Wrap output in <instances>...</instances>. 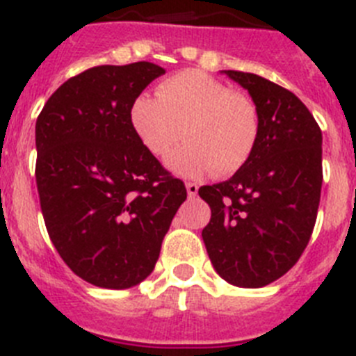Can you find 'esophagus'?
I'll use <instances>...</instances> for the list:
<instances>
[{"label": "esophagus", "instance_id": "34e87169", "mask_svg": "<svg viewBox=\"0 0 356 356\" xmlns=\"http://www.w3.org/2000/svg\"><path fill=\"white\" fill-rule=\"evenodd\" d=\"M185 187H187V195L188 197H195L197 195V191H200V187H197V184H185Z\"/></svg>", "mask_w": 356, "mask_h": 356}]
</instances>
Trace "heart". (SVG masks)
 <instances>
[{
    "label": "heart",
    "mask_w": 356,
    "mask_h": 356,
    "mask_svg": "<svg viewBox=\"0 0 356 356\" xmlns=\"http://www.w3.org/2000/svg\"><path fill=\"white\" fill-rule=\"evenodd\" d=\"M129 118L139 143L155 156H165L181 136L187 138V145L168 159V168L187 178L240 171L259 139V114L252 100L200 70L162 81L159 97H136Z\"/></svg>",
    "instance_id": "b5f03b06"
}]
</instances>
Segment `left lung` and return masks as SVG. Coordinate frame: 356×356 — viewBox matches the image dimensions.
Masks as SVG:
<instances>
[{
    "label": "left lung",
    "instance_id": "8db88e82",
    "mask_svg": "<svg viewBox=\"0 0 356 356\" xmlns=\"http://www.w3.org/2000/svg\"><path fill=\"white\" fill-rule=\"evenodd\" d=\"M222 74L252 97L259 139L229 180L200 188L211 208L201 236L226 282L263 288L293 268L311 240L323 184L321 129L286 88L247 72Z\"/></svg>",
    "mask_w": 356,
    "mask_h": 356
}]
</instances>
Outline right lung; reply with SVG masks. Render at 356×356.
Listing matches in <instances>:
<instances>
[{
	"label": "right lung",
	"instance_id": "add662e5",
	"mask_svg": "<svg viewBox=\"0 0 356 356\" xmlns=\"http://www.w3.org/2000/svg\"><path fill=\"white\" fill-rule=\"evenodd\" d=\"M162 74L149 61L88 68L61 84L37 118L35 176L45 227L68 268L99 288L143 282L187 200L184 181L130 127L134 99Z\"/></svg>",
	"mask_w": 356,
	"mask_h": 356
}]
</instances>
